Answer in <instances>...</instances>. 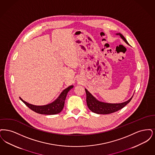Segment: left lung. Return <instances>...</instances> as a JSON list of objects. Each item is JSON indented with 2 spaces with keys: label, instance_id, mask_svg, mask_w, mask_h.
Returning <instances> with one entry per match:
<instances>
[{
  "label": "left lung",
  "instance_id": "1",
  "mask_svg": "<svg viewBox=\"0 0 155 155\" xmlns=\"http://www.w3.org/2000/svg\"><path fill=\"white\" fill-rule=\"evenodd\" d=\"M116 35H119L121 39L128 45L127 41L121 34L119 33ZM85 91L86 93V102L88 108H89V109L91 110L93 112L97 114H109L115 112L124 107L130 102L133 97L132 96V97L130 99H129L128 101L122 103L109 104L98 101L88 91L87 89H85Z\"/></svg>",
  "mask_w": 155,
  "mask_h": 155
}]
</instances>
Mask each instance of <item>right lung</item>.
Wrapping results in <instances>:
<instances>
[{"instance_id": "add662e5", "label": "right lung", "mask_w": 155, "mask_h": 155, "mask_svg": "<svg viewBox=\"0 0 155 155\" xmlns=\"http://www.w3.org/2000/svg\"><path fill=\"white\" fill-rule=\"evenodd\" d=\"M73 87H74V86L72 85L65 88L54 102L46 105H42V106L34 105L24 101L23 100H22V98H21L20 97V98L28 108H30L31 110H32L33 111L38 114H57L61 112V110H62L64 106L65 100L67 95L68 93Z\"/></svg>"}]
</instances>
